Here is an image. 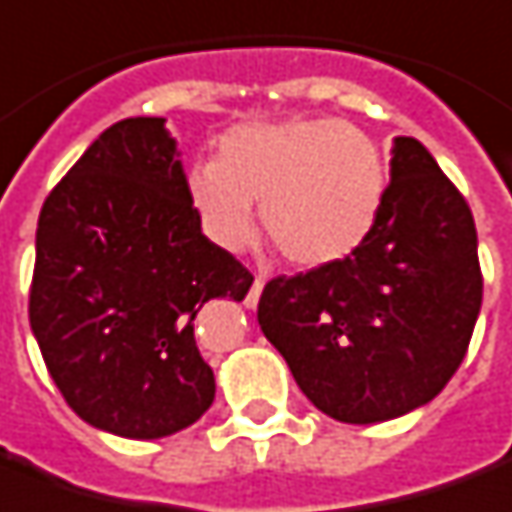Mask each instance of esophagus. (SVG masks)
Here are the masks:
<instances>
[{"label": "esophagus", "instance_id": "obj_1", "mask_svg": "<svg viewBox=\"0 0 512 512\" xmlns=\"http://www.w3.org/2000/svg\"><path fill=\"white\" fill-rule=\"evenodd\" d=\"M263 277L260 274H255V283H252V288H249V294H246V308H255L257 300H260V291H263Z\"/></svg>", "mask_w": 512, "mask_h": 512}]
</instances>
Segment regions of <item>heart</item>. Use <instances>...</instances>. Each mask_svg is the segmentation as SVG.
<instances>
[{
  "mask_svg": "<svg viewBox=\"0 0 512 512\" xmlns=\"http://www.w3.org/2000/svg\"><path fill=\"white\" fill-rule=\"evenodd\" d=\"M387 159L367 131L339 120H285L232 128L218 159L196 165L187 193L204 232L227 252L260 224L280 255L316 269L353 255L387 196Z\"/></svg>",
  "mask_w": 512,
  "mask_h": 512,
  "instance_id": "b5f03b06",
  "label": "heart"
}]
</instances>
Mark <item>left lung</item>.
I'll return each instance as SVG.
<instances>
[{
    "label": "left lung",
    "instance_id": "obj_1",
    "mask_svg": "<svg viewBox=\"0 0 512 512\" xmlns=\"http://www.w3.org/2000/svg\"><path fill=\"white\" fill-rule=\"evenodd\" d=\"M482 308L471 207L412 137L367 241L344 260L274 277L257 322L319 412L384 423L440 395Z\"/></svg>",
    "mask_w": 512,
    "mask_h": 512
}]
</instances>
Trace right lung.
I'll return each instance as SVG.
<instances>
[{
    "instance_id": "obj_1",
    "label": "right lung",
    "mask_w": 512,
    "mask_h": 512,
    "mask_svg": "<svg viewBox=\"0 0 512 512\" xmlns=\"http://www.w3.org/2000/svg\"><path fill=\"white\" fill-rule=\"evenodd\" d=\"M252 271L201 235L162 117H128L50 190L36 229L30 328L55 387L97 429L156 440L210 409L193 319L243 300Z\"/></svg>"
}]
</instances>
